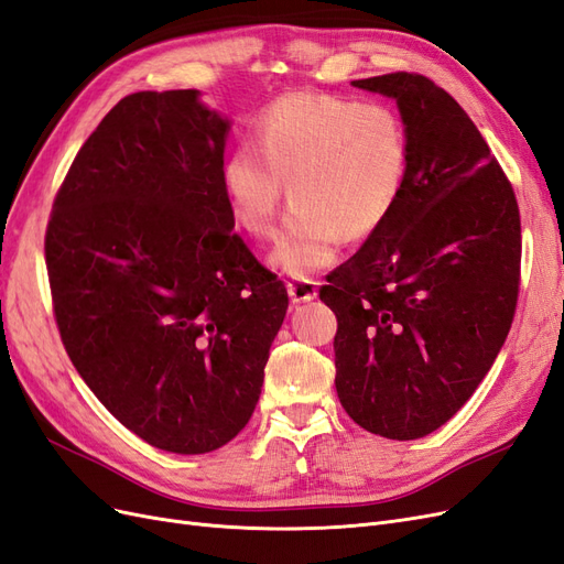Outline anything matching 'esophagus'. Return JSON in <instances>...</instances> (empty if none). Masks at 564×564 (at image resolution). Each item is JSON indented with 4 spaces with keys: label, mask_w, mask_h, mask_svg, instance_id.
I'll use <instances>...</instances> for the list:
<instances>
[{
    "label": "esophagus",
    "mask_w": 564,
    "mask_h": 564,
    "mask_svg": "<svg viewBox=\"0 0 564 564\" xmlns=\"http://www.w3.org/2000/svg\"><path fill=\"white\" fill-rule=\"evenodd\" d=\"M286 289H289V296H292L294 303H305V301H313L317 296V282L311 278L289 280Z\"/></svg>",
    "instance_id": "obj_1"
}]
</instances>
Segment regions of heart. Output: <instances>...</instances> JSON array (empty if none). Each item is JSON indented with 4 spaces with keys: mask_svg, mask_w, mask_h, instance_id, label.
Here are the masks:
<instances>
[{
    "mask_svg": "<svg viewBox=\"0 0 564 564\" xmlns=\"http://www.w3.org/2000/svg\"><path fill=\"white\" fill-rule=\"evenodd\" d=\"M412 148L402 117L386 104L296 91L268 104L220 164V191L235 224L268 240L278 230L284 185L294 209L272 261L286 272L329 265L348 240H365L395 212Z\"/></svg>",
    "mask_w": 564,
    "mask_h": 564,
    "instance_id": "obj_1",
    "label": "heart"
}]
</instances>
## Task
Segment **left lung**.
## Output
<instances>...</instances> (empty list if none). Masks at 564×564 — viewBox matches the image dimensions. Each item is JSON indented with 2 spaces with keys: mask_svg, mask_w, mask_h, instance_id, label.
I'll return each instance as SVG.
<instances>
[{
  "mask_svg": "<svg viewBox=\"0 0 564 564\" xmlns=\"http://www.w3.org/2000/svg\"><path fill=\"white\" fill-rule=\"evenodd\" d=\"M352 84L398 100L412 162L395 212L319 286L338 319L336 392L365 431L416 440L470 400L510 332L520 209L482 133L433 79Z\"/></svg>",
  "mask_w": 564,
  "mask_h": 564,
  "instance_id": "8db88e82",
  "label": "left lung"
}]
</instances>
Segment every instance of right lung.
Wrapping results in <instances>:
<instances>
[{
  "instance_id": "right-lung-1",
  "label": "right lung",
  "mask_w": 564,
  "mask_h": 564,
  "mask_svg": "<svg viewBox=\"0 0 564 564\" xmlns=\"http://www.w3.org/2000/svg\"><path fill=\"white\" fill-rule=\"evenodd\" d=\"M226 133L195 89L122 98L67 169L44 237L79 377L124 429L176 454L245 429L289 308L284 282L232 232Z\"/></svg>"
}]
</instances>
